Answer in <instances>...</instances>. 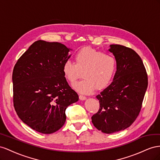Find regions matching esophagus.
I'll list each match as a JSON object with an SVG mask.
<instances>
[{"instance_id": "1", "label": "esophagus", "mask_w": 160, "mask_h": 160, "mask_svg": "<svg viewBox=\"0 0 160 160\" xmlns=\"http://www.w3.org/2000/svg\"><path fill=\"white\" fill-rule=\"evenodd\" d=\"M79 98H80L81 100H84L86 99V97H85V96L80 94V95H79Z\"/></svg>"}]
</instances>
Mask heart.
<instances>
[{
  "label": "heart",
  "mask_w": 160,
  "mask_h": 160,
  "mask_svg": "<svg viewBox=\"0 0 160 160\" xmlns=\"http://www.w3.org/2000/svg\"><path fill=\"white\" fill-rule=\"evenodd\" d=\"M75 63L66 60L62 65V72L68 82L74 84L82 77L84 78L74 85L80 92L90 94L107 87L115 75L117 60L112 53H104L92 47H84L74 56Z\"/></svg>",
  "instance_id": "1"
}]
</instances>
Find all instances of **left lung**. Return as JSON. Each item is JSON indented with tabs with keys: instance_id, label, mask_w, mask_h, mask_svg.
<instances>
[{
	"instance_id": "obj_1",
	"label": "left lung",
	"mask_w": 160,
	"mask_h": 160,
	"mask_svg": "<svg viewBox=\"0 0 160 160\" xmlns=\"http://www.w3.org/2000/svg\"><path fill=\"white\" fill-rule=\"evenodd\" d=\"M110 46L109 51L117 60V72L112 83L97 96L100 108L91 118L96 128L107 134L124 130L135 121L148 84L139 55L124 45Z\"/></svg>"
}]
</instances>
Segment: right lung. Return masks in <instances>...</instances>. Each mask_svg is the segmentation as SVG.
Masks as SVG:
<instances>
[{
	"mask_svg": "<svg viewBox=\"0 0 160 160\" xmlns=\"http://www.w3.org/2000/svg\"><path fill=\"white\" fill-rule=\"evenodd\" d=\"M70 49L58 42L39 40L17 62L12 72L13 105L21 121L43 134L64 125L66 109L78 100L62 72Z\"/></svg>",
	"mask_w": 160,
	"mask_h": 160,
	"instance_id": "add662e5",
	"label": "right lung"
}]
</instances>
